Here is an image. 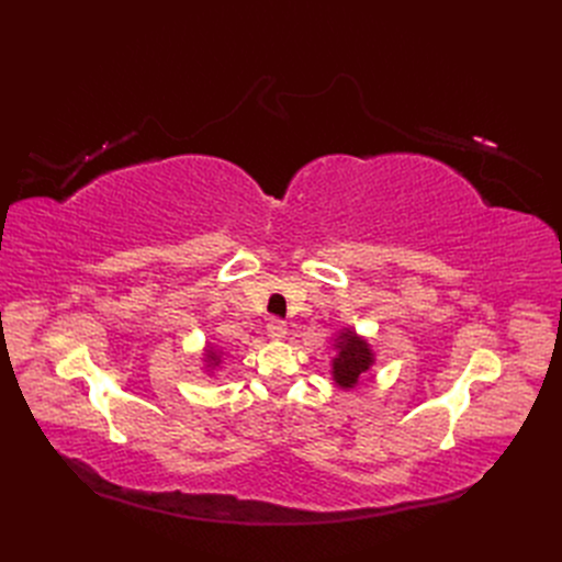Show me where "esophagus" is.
I'll return each instance as SVG.
<instances>
[{
	"label": "esophagus",
	"instance_id": "obj_1",
	"mask_svg": "<svg viewBox=\"0 0 562 562\" xmlns=\"http://www.w3.org/2000/svg\"><path fill=\"white\" fill-rule=\"evenodd\" d=\"M266 333H269L271 339H282L286 335V323L280 318H269V323H266Z\"/></svg>",
	"mask_w": 562,
	"mask_h": 562
}]
</instances>
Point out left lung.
<instances>
[{"instance_id":"1","label":"left lung","mask_w":562,"mask_h":562,"mask_svg":"<svg viewBox=\"0 0 562 562\" xmlns=\"http://www.w3.org/2000/svg\"><path fill=\"white\" fill-rule=\"evenodd\" d=\"M335 348L339 352L333 360V378L341 390H352L373 367V352L369 344L352 330H341L335 339Z\"/></svg>"}]
</instances>
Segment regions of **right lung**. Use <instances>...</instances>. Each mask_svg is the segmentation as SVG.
<instances>
[{"mask_svg": "<svg viewBox=\"0 0 562 562\" xmlns=\"http://www.w3.org/2000/svg\"><path fill=\"white\" fill-rule=\"evenodd\" d=\"M206 360H210V367H218V362H221V352H216V350H206Z\"/></svg>", "mask_w": 562, "mask_h": 562, "instance_id": "add662e5", "label": "right lung"}]
</instances>
